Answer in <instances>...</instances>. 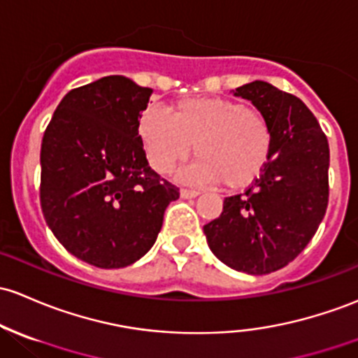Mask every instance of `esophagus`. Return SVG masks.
Masks as SVG:
<instances>
[{
    "label": "esophagus",
    "instance_id": "1",
    "mask_svg": "<svg viewBox=\"0 0 358 358\" xmlns=\"http://www.w3.org/2000/svg\"><path fill=\"white\" fill-rule=\"evenodd\" d=\"M179 193H180V198H184V199H193L199 194L198 191H191V189H180Z\"/></svg>",
    "mask_w": 358,
    "mask_h": 358
}]
</instances>
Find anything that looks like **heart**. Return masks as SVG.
<instances>
[{"mask_svg":"<svg viewBox=\"0 0 358 358\" xmlns=\"http://www.w3.org/2000/svg\"><path fill=\"white\" fill-rule=\"evenodd\" d=\"M136 133L148 164L171 174L191 152L198 159L179 171L187 184L224 182L229 189L251 186L263 174L273 147L270 122L245 103L224 97L180 99L169 114L148 106Z\"/></svg>","mask_w":358,"mask_h":358,"instance_id":"heart-1","label":"heart"}]
</instances>
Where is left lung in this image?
Listing matches in <instances>:
<instances>
[{
    "mask_svg": "<svg viewBox=\"0 0 358 358\" xmlns=\"http://www.w3.org/2000/svg\"><path fill=\"white\" fill-rule=\"evenodd\" d=\"M232 92L266 117L273 147L263 174L244 194L225 198L220 217L203 232L227 266L266 275L301 255L324 218L329 147L317 119L295 95L261 80Z\"/></svg>",
    "mask_w": 358,
    "mask_h": 358,
    "instance_id": "1",
    "label": "left lung"
}]
</instances>
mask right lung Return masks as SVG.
<instances>
[{"mask_svg":"<svg viewBox=\"0 0 358 358\" xmlns=\"http://www.w3.org/2000/svg\"><path fill=\"white\" fill-rule=\"evenodd\" d=\"M152 88L121 75L68 92L41 147V205L68 252L97 268L143 257L179 189L148 165L136 133Z\"/></svg>","mask_w":358,"mask_h":358,"instance_id":"add662e5","label":"right lung"}]
</instances>
